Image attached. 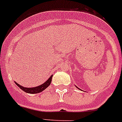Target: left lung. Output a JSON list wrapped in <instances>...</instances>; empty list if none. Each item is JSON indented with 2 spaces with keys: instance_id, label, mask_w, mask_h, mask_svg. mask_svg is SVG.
<instances>
[{
  "instance_id": "8db88e82",
  "label": "left lung",
  "mask_w": 122,
  "mask_h": 122,
  "mask_svg": "<svg viewBox=\"0 0 122 122\" xmlns=\"http://www.w3.org/2000/svg\"><path fill=\"white\" fill-rule=\"evenodd\" d=\"M77 88H78V87H77Z\"/></svg>"
}]
</instances>
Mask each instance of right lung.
Here are the masks:
<instances>
[{"instance_id":"obj_1","label":"right lung","mask_w":122,"mask_h":122,"mask_svg":"<svg viewBox=\"0 0 122 122\" xmlns=\"http://www.w3.org/2000/svg\"><path fill=\"white\" fill-rule=\"evenodd\" d=\"M52 75L50 76L49 79L46 82L42 83V85H39V86L35 87H30V88H29V87H24L21 86V85H20L19 83H16V81H15V83L18 85V87H20V89H21L22 91H23L25 92L28 93V94H37V93L41 92L43 91H44L51 84L52 81Z\"/></svg>"}]
</instances>
